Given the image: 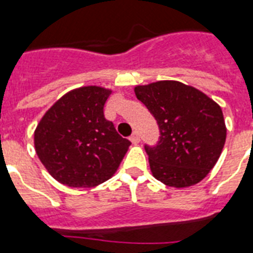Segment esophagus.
Here are the masks:
<instances>
[{
	"label": "esophagus",
	"mask_w": 253,
	"mask_h": 253,
	"mask_svg": "<svg viewBox=\"0 0 253 253\" xmlns=\"http://www.w3.org/2000/svg\"><path fill=\"white\" fill-rule=\"evenodd\" d=\"M130 140L131 143H134V144H136V143H139V140H140V138H139V134L135 131V132H132V135L130 136Z\"/></svg>",
	"instance_id": "34e87169"
}]
</instances>
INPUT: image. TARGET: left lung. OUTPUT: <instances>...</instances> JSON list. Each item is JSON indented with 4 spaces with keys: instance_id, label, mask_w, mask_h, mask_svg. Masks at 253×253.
<instances>
[{
    "instance_id": "1",
    "label": "left lung",
    "mask_w": 253,
    "mask_h": 253,
    "mask_svg": "<svg viewBox=\"0 0 253 253\" xmlns=\"http://www.w3.org/2000/svg\"><path fill=\"white\" fill-rule=\"evenodd\" d=\"M135 94L154 115L160 130L159 142L144 146L155 178L174 188L204 180L226 142L219 105L178 81L139 85Z\"/></svg>"
}]
</instances>
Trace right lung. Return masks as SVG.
I'll return each mask as SVG.
<instances>
[{"label": "right lung", "mask_w": 253, "mask_h": 253, "mask_svg": "<svg viewBox=\"0 0 253 253\" xmlns=\"http://www.w3.org/2000/svg\"><path fill=\"white\" fill-rule=\"evenodd\" d=\"M111 91L83 86L68 91L44 114L34 134L38 158L60 184L93 188L109 180L131 142L103 115Z\"/></svg>", "instance_id": "add662e5"}]
</instances>
